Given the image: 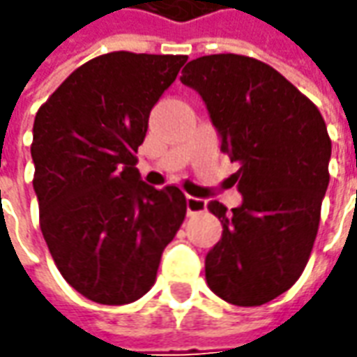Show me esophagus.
I'll use <instances>...</instances> for the list:
<instances>
[{"mask_svg":"<svg viewBox=\"0 0 357 357\" xmlns=\"http://www.w3.org/2000/svg\"><path fill=\"white\" fill-rule=\"evenodd\" d=\"M204 210H206V201H202L199 197H187V214L189 216L204 212Z\"/></svg>","mask_w":357,"mask_h":357,"instance_id":"34e87169","label":"esophagus"}]
</instances>
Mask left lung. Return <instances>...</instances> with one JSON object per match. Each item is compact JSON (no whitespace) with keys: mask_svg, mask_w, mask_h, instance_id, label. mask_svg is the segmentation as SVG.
Returning <instances> with one entry per match:
<instances>
[{"mask_svg":"<svg viewBox=\"0 0 357 357\" xmlns=\"http://www.w3.org/2000/svg\"><path fill=\"white\" fill-rule=\"evenodd\" d=\"M181 82L199 91L239 162L231 185L243 202L210 201L222 239L206 255V283L235 306H262L298 281L314 248L329 185L331 139L321 112L275 68L245 55L187 63Z\"/></svg>","mask_w":357,"mask_h":357,"instance_id":"obj_1","label":"left lung"}]
</instances>
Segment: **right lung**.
<instances>
[{"instance_id": "right-lung-1", "label": "right lung", "mask_w": 357, "mask_h": 357, "mask_svg": "<svg viewBox=\"0 0 357 357\" xmlns=\"http://www.w3.org/2000/svg\"><path fill=\"white\" fill-rule=\"evenodd\" d=\"M185 61L112 51L76 68L36 114L30 153L43 239L66 283L97 304L141 298L183 224L185 195L141 181L135 153Z\"/></svg>"}]
</instances>
